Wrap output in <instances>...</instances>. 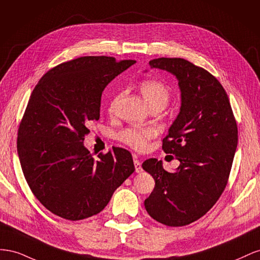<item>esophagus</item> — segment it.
Returning <instances> with one entry per match:
<instances>
[{"label":"esophagus","instance_id":"esophagus-1","mask_svg":"<svg viewBox=\"0 0 260 260\" xmlns=\"http://www.w3.org/2000/svg\"><path fill=\"white\" fill-rule=\"evenodd\" d=\"M134 166H135V171H136V173H140V172L143 171L142 163H140V161H138L137 159L134 160Z\"/></svg>","mask_w":260,"mask_h":260}]
</instances>
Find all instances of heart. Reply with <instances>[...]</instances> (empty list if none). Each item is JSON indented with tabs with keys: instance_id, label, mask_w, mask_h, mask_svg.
Here are the masks:
<instances>
[{
	"instance_id": "1",
	"label": "heart",
	"mask_w": 260,
	"mask_h": 260,
	"mask_svg": "<svg viewBox=\"0 0 260 260\" xmlns=\"http://www.w3.org/2000/svg\"><path fill=\"white\" fill-rule=\"evenodd\" d=\"M144 99L148 105H167L170 98V90L166 84L157 79H146L142 81L139 86ZM117 101V97H114L110 103V111H112ZM157 129L154 127H140V126H131V127L121 131L117 134L120 142L129 146L137 151L146 150L149 146L150 140L157 136Z\"/></svg>"
}]
</instances>
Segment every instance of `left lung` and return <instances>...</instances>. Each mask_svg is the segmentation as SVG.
I'll return each instance as SVG.
<instances>
[{"label": "left lung", "instance_id": "8db88e82", "mask_svg": "<svg viewBox=\"0 0 260 260\" xmlns=\"http://www.w3.org/2000/svg\"><path fill=\"white\" fill-rule=\"evenodd\" d=\"M151 69L179 80L181 108L162 149L180 161L168 172L148 159L143 169L155 182L145 208L155 221L183 226L202 218L223 192L237 147V125L224 88L209 72L179 57H160Z\"/></svg>", "mask_w": 260, "mask_h": 260}]
</instances>
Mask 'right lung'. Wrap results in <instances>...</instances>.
I'll return each mask as SVG.
<instances>
[{"instance_id":"add662e5","label":"right lung","mask_w":260,"mask_h":260,"mask_svg":"<svg viewBox=\"0 0 260 260\" xmlns=\"http://www.w3.org/2000/svg\"><path fill=\"white\" fill-rule=\"evenodd\" d=\"M135 63L83 56L55 66L36 85L19 124L17 151L34 195L56 216L77 221L99 213L135 171L123 148L94 159L84 146L88 126L100 117L102 91Z\"/></svg>"}]
</instances>
